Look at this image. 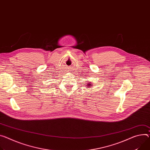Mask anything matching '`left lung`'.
I'll return each mask as SVG.
<instances>
[{
	"mask_svg": "<svg viewBox=\"0 0 150 150\" xmlns=\"http://www.w3.org/2000/svg\"><path fill=\"white\" fill-rule=\"evenodd\" d=\"M91 84H90V82H88V84H87V86H88V87H91Z\"/></svg>",
	"mask_w": 150,
	"mask_h": 150,
	"instance_id": "left-lung-1",
	"label": "left lung"
}]
</instances>
